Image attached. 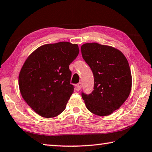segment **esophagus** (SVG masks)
<instances>
[{
    "label": "esophagus",
    "instance_id": "esophagus-1",
    "mask_svg": "<svg viewBox=\"0 0 152 152\" xmlns=\"http://www.w3.org/2000/svg\"><path fill=\"white\" fill-rule=\"evenodd\" d=\"M76 87H77V90H80L81 87H82V83H81V82H79V83L76 85Z\"/></svg>",
    "mask_w": 152,
    "mask_h": 152
}]
</instances>
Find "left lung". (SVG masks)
<instances>
[{"label": "left lung", "mask_w": 152, "mask_h": 152, "mask_svg": "<svg viewBox=\"0 0 152 152\" xmlns=\"http://www.w3.org/2000/svg\"><path fill=\"white\" fill-rule=\"evenodd\" d=\"M81 54L94 76V91L81 93L87 108L95 115L106 116L126 102L132 89V74L120 50L92 42L81 46Z\"/></svg>", "instance_id": "1"}]
</instances>
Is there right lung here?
Returning a JSON list of instances; mask_svg holds the SVG:
<instances>
[{"label": "right lung", "mask_w": 152, "mask_h": 152, "mask_svg": "<svg viewBox=\"0 0 152 152\" xmlns=\"http://www.w3.org/2000/svg\"><path fill=\"white\" fill-rule=\"evenodd\" d=\"M79 53L77 44L59 42L41 46L25 61L18 76L20 91L39 115L54 118L65 110L74 90L69 65Z\"/></svg>", "instance_id": "1"}]
</instances>
